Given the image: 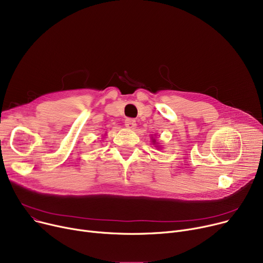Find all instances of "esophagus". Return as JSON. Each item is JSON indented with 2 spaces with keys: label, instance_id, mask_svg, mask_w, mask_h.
<instances>
[{
  "label": "esophagus",
  "instance_id": "1",
  "mask_svg": "<svg viewBox=\"0 0 263 263\" xmlns=\"http://www.w3.org/2000/svg\"><path fill=\"white\" fill-rule=\"evenodd\" d=\"M124 124H126V127L129 129H134L136 127V121L133 118H127L124 120Z\"/></svg>",
  "mask_w": 263,
  "mask_h": 263
}]
</instances>
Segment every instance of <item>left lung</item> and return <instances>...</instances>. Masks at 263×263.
<instances>
[{
  "label": "left lung",
  "instance_id": "obj_1",
  "mask_svg": "<svg viewBox=\"0 0 263 263\" xmlns=\"http://www.w3.org/2000/svg\"><path fill=\"white\" fill-rule=\"evenodd\" d=\"M153 144H154V145H155V144H157V140H155L154 137H153ZM156 147H159V146H156Z\"/></svg>",
  "mask_w": 263,
  "mask_h": 263
}]
</instances>
